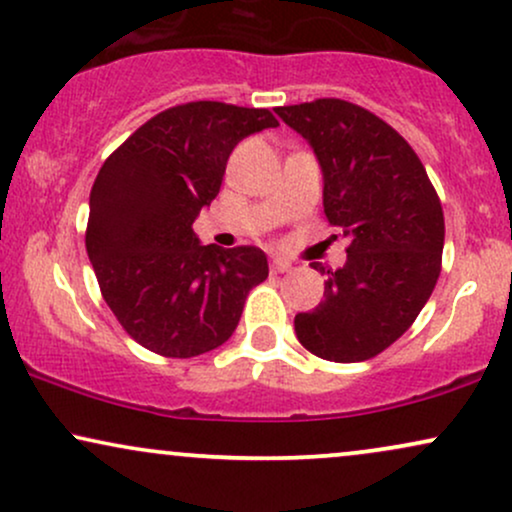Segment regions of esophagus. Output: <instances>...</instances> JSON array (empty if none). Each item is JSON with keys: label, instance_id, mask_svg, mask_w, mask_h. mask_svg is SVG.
Instances as JSON below:
<instances>
[{"label": "esophagus", "instance_id": "34e87169", "mask_svg": "<svg viewBox=\"0 0 512 512\" xmlns=\"http://www.w3.org/2000/svg\"><path fill=\"white\" fill-rule=\"evenodd\" d=\"M289 268H292V266H289L285 258H273V261H270V273H273V275H277V273H287Z\"/></svg>", "mask_w": 512, "mask_h": 512}]
</instances>
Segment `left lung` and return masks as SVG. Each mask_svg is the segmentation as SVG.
I'll return each instance as SVG.
<instances>
[{"label": "left lung", "instance_id": "1", "mask_svg": "<svg viewBox=\"0 0 512 512\" xmlns=\"http://www.w3.org/2000/svg\"><path fill=\"white\" fill-rule=\"evenodd\" d=\"M323 170L325 216L349 239L323 301L294 318L299 342L334 363L368 361L413 325L441 273L444 211L410 144L342 99L280 106Z\"/></svg>", "mask_w": 512, "mask_h": 512}]
</instances>
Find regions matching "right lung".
I'll use <instances>...</instances> for the list:
<instances>
[{"mask_svg":"<svg viewBox=\"0 0 512 512\" xmlns=\"http://www.w3.org/2000/svg\"><path fill=\"white\" fill-rule=\"evenodd\" d=\"M275 125L268 109L182 104L132 132L99 170L87 256L104 301L144 349L168 358L218 349L268 277L261 249L204 246L192 223L218 197L232 149Z\"/></svg>","mask_w":512,"mask_h":512,"instance_id":"right-lung-1","label":"right lung"}]
</instances>
